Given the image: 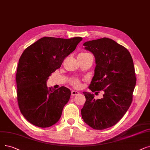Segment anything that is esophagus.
Listing matches in <instances>:
<instances>
[{
    "label": "esophagus",
    "mask_w": 150,
    "mask_h": 150,
    "mask_svg": "<svg viewBox=\"0 0 150 150\" xmlns=\"http://www.w3.org/2000/svg\"><path fill=\"white\" fill-rule=\"evenodd\" d=\"M71 95H72V96H76V95H79L80 94V93L79 92V91H77L73 90V91H71Z\"/></svg>",
    "instance_id": "esophagus-1"
}]
</instances>
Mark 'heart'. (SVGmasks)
Masks as SVG:
<instances>
[{
  "instance_id": "b5f03b06",
  "label": "heart",
  "mask_w": 150,
  "mask_h": 150,
  "mask_svg": "<svg viewBox=\"0 0 150 150\" xmlns=\"http://www.w3.org/2000/svg\"><path fill=\"white\" fill-rule=\"evenodd\" d=\"M89 53H80L79 56H87L89 55ZM70 83L71 84V85L74 86L75 88H80L81 86V83L79 79H71L70 81Z\"/></svg>"
}]
</instances>
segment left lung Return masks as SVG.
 <instances>
[{
    "instance_id": "1",
    "label": "left lung",
    "mask_w": 150,
    "mask_h": 150,
    "mask_svg": "<svg viewBox=\"0 0 150 150\" xmlns=\"http://www.w3.org/2000/svg\"><path fill=\"white\" fill-rule=\"evenodd\" d=\"M96 59L92 92L103 91L100 99L83 92L86 102L81 110L84 122L94 129L112 127L125 115L132 101L136 84L134 62L129 51L112 39L104 37L83 43ZM98 93V92H96Z\"/></svg>"
}]
</instances>
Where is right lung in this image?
I'll use <instances>...</instances> for the list:
<instances>
[{"label":"right lung","mask_w":150,"mask_h":150,"mask_svg":"<svg viewBox=\"0 0 150 150\" xmlns=\"http://www.w3.org/2000/svg\"><path fill=\"white\" fill-rule=\"evenodd\" d=\"M82 39L45 37L23 51L16 75L17 99L21 113L32 125L48 127L59 120L70 90L48 88L47 81Z\"/></svg>","instance_id":"1"}]
</instances>
